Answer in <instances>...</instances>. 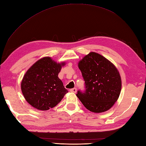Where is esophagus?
<instances>
[{"label":"esophagus","mask_w":146,"mask_h":146,"mask_svg":"<svg viewBox=\"0 0 146 146\" xmlns=\"http://www.w3.org/2000/svg\"><path fill=\"white\" fill-rule=\"evenodd\" d=\"M70 91L72 92H74V93H76V92H77V89H76V88L71 89L70 90Z\"/></svg>","instance_id":"34e87169"}]
</instances>
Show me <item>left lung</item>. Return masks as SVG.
<instances>
[{
    "instance_id": "8db88e82",
    "label": "left lung",
    "mask_w": 146,
    "mask_h": 146,
    "mask_svg": "<svg viewBox=\"0 0 146 146\" xmlns=\"http://www.w3.org/2000/svg\"><path fill=\"white\" fill-rule=\"evenodd\" d=\"M85 81L86 90L77 96L84 107L95 113L111 109L117 101L122 87L119 70L111 61L91 52L78 63Z\"/></svg>"
}]
</instances>
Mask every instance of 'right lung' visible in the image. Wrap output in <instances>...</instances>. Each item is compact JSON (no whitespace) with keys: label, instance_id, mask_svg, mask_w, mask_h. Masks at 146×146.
<instances>
[{"label":"right lung","instance_id":"add662e5","mask_svg":"<svg viewBox=\"0 0 146 146\" xmlns=\"http://www.w3.org/2000/svg\"><path fill=\"white\" fill-rule=\"evenodd\" d=\"M66 64L57 63L49 57L38 60L27 70L21 82V90L26 101L34 108L47 111L62 100L68 90L58 74Z\"/></svg>","mask_w":146,"mask_h":146}]
</instances>
